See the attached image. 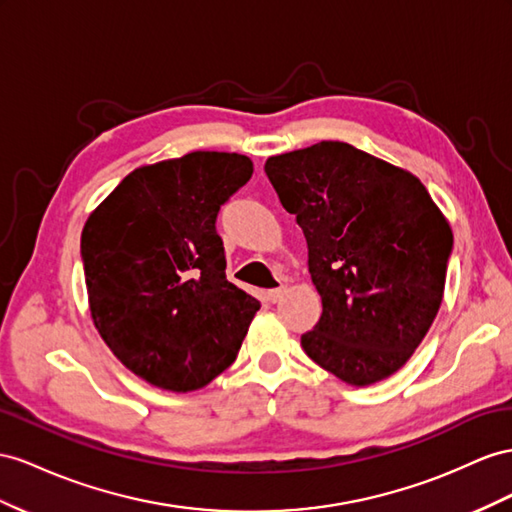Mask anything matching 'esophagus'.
<instances>
[{
  "label": "esophagus",
  "mask_w": 512,
  "mask_h": 512,
  "mask_svg": "<svg viewBox=\"0 0 512 512\" xmlns=\"http://www.w3.org/2000/svg\"><path fill=\"white\" fill-rule=\"evenodd\" d=\"M285 290H287V285H279V287H274V290H268V300H270V303H279L281 296L285 294Z\"/></svg>",
  "instance_id": "1"
}]
</instances>
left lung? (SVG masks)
Masks as SVG:
<instances>
[{
	"mask_svg": "<svg viewBox=\"0 0 512 512\" xmlns=\"http://www.w3.org/2000/svg\"><path fill=\"white\" fill-rule=\"evenodd\" d=\"M266 175L309 248L322 316L300 337L348 385L398 372L435 320L452 229L415 175L346 142L268 157Z\"/></svg>",
	"mask_w": 512,
	"mask_h": 512,
	"instance_id": "1",
	"label": "left lung"
}]
</instances>
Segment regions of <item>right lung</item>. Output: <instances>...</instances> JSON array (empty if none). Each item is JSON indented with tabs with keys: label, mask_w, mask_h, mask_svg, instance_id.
<instances>
[{
	"label": "right lung",
	"mask_w": 512,
	"mask_h": 512,
	"mask_svg": "<svg viewBox=\"0 0 512 512\" xmlns=\"http://www.w3.org/2000/svg\"><path fill=\"white\" fill-rule=\"evenodd\" d=\"M251 175L246 155L194 151L136 168L86 220L97 331L155 387L201 389L238 357L259 300L229 283L216 216Z\"/></svg>",
	"instance_id": "right-lung-1"
}]
</instances>
